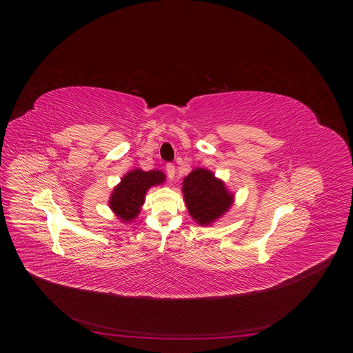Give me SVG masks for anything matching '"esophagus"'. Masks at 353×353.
<instances>
[{
	"instance_id": "34e87169",
	"label": "esophagus",
	"mask_w": 353,
	"mask_h": 353,
	"mask_svg": "<svg viewBox=\"0 0 353 353\" xmlns=\"http://www.w3.org/2000/svg\"><path fill=\"white\" fill-rule=\"evenodd\" d=\"M165 170H167V174H168L169 179L172 180L173 177H174V173H176V169H174V165L173 164H167V167H165Z\"/></svg>"
}]
</instances>
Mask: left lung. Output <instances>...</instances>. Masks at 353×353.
<instances>
[{"label":"left lung","mask_w":353,"mask_h":353,"mask_svg":"<svg viewBox=\"0 0 353 353\" xmlns=\"http://www.w3.org/2000/svg\"><path fill=\"white\" fill-rule=\"evenodd\" d=\"M183 194L189 214L200 226L212 225L233 205L234 196L223 181L208 169H193L183 181Z\"/></svg>","instance_id":"obj_1"}]
</instances>
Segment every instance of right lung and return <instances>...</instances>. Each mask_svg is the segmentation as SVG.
<instances>
[{
  "label": "right lung",
  "instance_id": "obj_1",
  "mask_svg": "<svg viewBox=\"0 0 353 353\" xmlns=\"http://www.w3.org/2000/svg\"><path fill=\"white\" fill-rule=\"evenodd\" d=\"M165 174L161 170L134 169L128 172L115 186L111 197L110 208L123 222H131L140 213L144 203L147 190L154 185L163 184Z\"/></svg>",
  "mask_w": 353,
  "mask_h": 353
}]
</instances>
